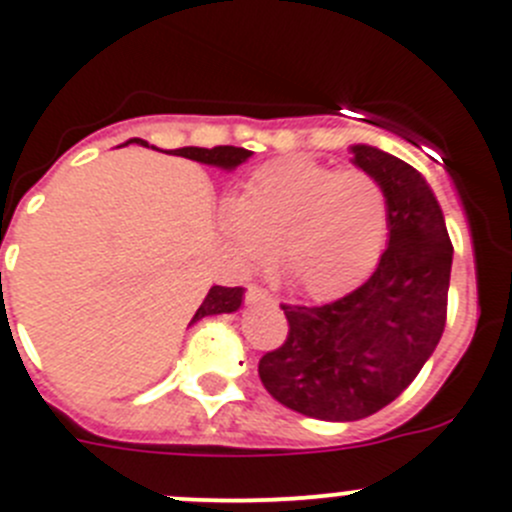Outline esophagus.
I'll return each mask as SVG.
<instances>
[{"label":"esophagus","instance_id":"1","mask_svg":"<svg viewBox=\"0 0 512 512\" xmlns=\"http://www.w3.org/2000/svg\"><path fill=\"white\" fill-rule=\"evenodd\" d=\"M246 300L248 302H274V295L261 284H248L246 287Z\"/></svg>","mask_w":512,"mask_h":512}]
</instances>
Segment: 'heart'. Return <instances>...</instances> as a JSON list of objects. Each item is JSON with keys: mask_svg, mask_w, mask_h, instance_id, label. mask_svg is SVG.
<instances>
[{"mask_svg": "<svg viewBox=\"0 0 512 512\" xmlns=\"http://www.w3.org/2000/svg\"><path fill=\"white\" fill-rule=\"evenodd\" d=\"M223 228L241 259H266L277 243L289 282L310 297H333L382 256L390 200L369 171L279 158L248 179L238 200L225 202Z\"/></svg>", "mask_w": 512, "mask_h": 512, "instance_id": "heart-1", "label": "heart"}]
</instances>
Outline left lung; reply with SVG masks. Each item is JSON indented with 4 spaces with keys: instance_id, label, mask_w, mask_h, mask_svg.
<instances>
[{
    "instance_id": "obj_1",
    "label": "left lung",
    "mask_w": 512,
    "mask_h": 512,
    "mask_svg": "<svg viewBox=\"0 0 512 512\" xmlns=\"http://www.w3.org/2000/svg\"><path fill=\"white\" fill-rule=\"evenodd\" d=\"M390 200V246L364 284L325 305H282L289 333L259 361L266 392L320 420H359L418 377L446 328L451 246L431 187L410 164L354 146Z\"/></svg>"
}]
</instances>
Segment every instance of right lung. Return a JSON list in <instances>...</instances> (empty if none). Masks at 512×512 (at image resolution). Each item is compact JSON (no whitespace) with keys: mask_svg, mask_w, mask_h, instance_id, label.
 I'll return each mask as SVG.
<instances>
[{"mask_svg":"<svg viewBox=\"0 0 512 512\" xmlns=\"http://www.w3.org/2000/svg\"><path fill=\"white\" fill-rule=\"evenodd\" d=\"M174 156L192 158V161H202V164L210 166H223V169H235L238 164L248 161L253 156V151L235 146H215V148H176ZM243 300V287H212L207 292L205 302L200 305V310L194 312L192 320H200L205 315H220V312H233L241 307Z\"/></svg>","mask_w":512,"mask_h":512,"instance_id":"obj_1","label":"right lung"}]
</instances>
